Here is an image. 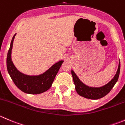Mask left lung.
I'll return each instance as SVG.
<instances>
[{"mask_svg": "<svg viewBox=\"0 0 125 125\" xmlns=\"http://www.w3.org/2000/svg\"><path fill=\"white\" fill-rule=\"evenodd\" d=\"M120 70V63H118V69L114 77L107 83L101 87H90L83 83L79 79L76 74L71 70V74L75 85V89L80 96L91 100H98L106 96L112 90L118 79Z\"/></svg>", "mask_w": 125, "mask_h": 125, "instance_id": "1", "label": "left lung"}]
</instances>
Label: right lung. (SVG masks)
I'll return each mask as SVG.
<instances>
[{"mask_svg": "<svg viewBox=\"0 0 125 125\" xmlns=\"http://www.w3.org/2000/svg\"><path fill=\"white\" fill-rule=\"evenodd\" d=\"M16 35V33L12 38L7 54V67L8 74L16 87L24 93L35 95L46 92L51 87L55 76L64 60L57 62L40 74L28 75L22 73L18 70L11 59V51Z\"/></svg>", "mask_w": 125, "mask_h": 125, "instance_id": "1", "label": "right lung"}]
</instances>
